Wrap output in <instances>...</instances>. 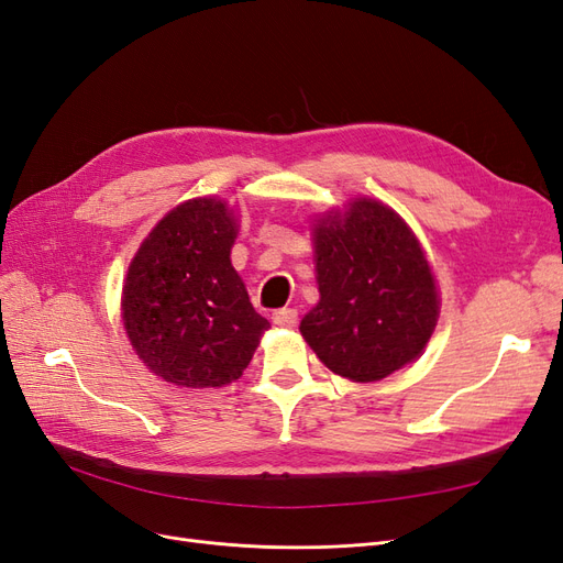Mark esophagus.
I'll return each instance as SVG.
<instances>
[{"label": "esophagus", "instance_id": "obj_1", "mask_svg": "<svg viewBox=\"0 0 563 563\" xmlns=\"http://www.w3.org/2000/svg\"><path fill=\"white\" fill-rule=\"evenodd\" d=\"M272 321H275L277 327H282V329H294L298 323V310H294V308L275 310V312H272Z\"/></svg>", "mask_w": 563, "mask_h": 563}]
</instances>
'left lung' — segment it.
Segmentation results:
<instances>
[{
    "mask_svg": "<svg viewBox=\"0 0 563 563\" xmlns=\"http://www.w3.org/2000/svg\"><path fill=\"white\" fill-rule=\"evenodd\" d=\"M319 302L300 333L321 364L356 383L383 380L413 362L437 327L432 269L404 220L373 199L314 230Z\"/></svg>",
    "mask_w": 563,
    "mask_h": 563,
    "instance_id": "obj_1",
    "label": "left lung"
}]
</instances>
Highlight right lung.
Listing matches in <instances>:
<instances>
[{
	"label": "right lung",
	"instance_id": "1",
	"mask_svg": "<svg viewBox=\"0 0 563 563\" xmlns=\"http://www.w3.org/2000/svg\"><path fill=\"white\" fill-rule=\"evenodd\" d=\"M236 223L223 201L180 203L135 253L122 317L135 354L166 383L236 380L267 329L230 263Z\"/></svg>",
	"mask_w": 563,
	"mask_h": 563
}]
</instances>
